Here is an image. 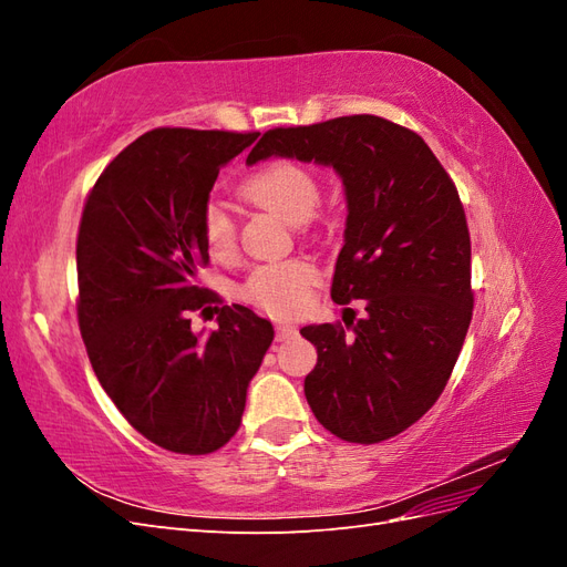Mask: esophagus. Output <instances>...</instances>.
<instances>
[{
  "label": "esophagus",
  "mask_w": 567,
  "mask_h": 567,
  "mask_svg": "<svg viewBox=\"0 0 567 567\" xmlns=\"http://www.w3.org/2000/svg\"><path fill=\"white\" fill-rule=\"evenodd\" d=\"M296 336H298V329L293 323H277V340H288Z\"/></svg>",
  "instance_id": "1"
}]
</instances>
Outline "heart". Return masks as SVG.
I'll return each instance as SVG.
<instances>
[{
  "mask_svg": "<svg viewBox=\"0 0 567 567\" xmlns=\"http://www.w3.org/2000/svg\"><path fill=\"white\" fill-rule=\"evenodd\" d=\"M241 196L260 208L277 213L290 225H302L317 210L321 186L310 167L296 161H271L241 184ZM203 244L215 257L236 250V227L227 208L210 200L200 219ZM319 279L317 267L305 257L265 262L255 267L244 284V298L269 315H293L302 310L310 288Z\"/></svg>",
  "mask_w": 567,
  "mask_h": 567,
  "instance_id": "obj_1",
  "label": "heart"
}]
</instances>
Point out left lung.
I'll return each mask as SVG.
<instances>
[{"mask_svg":"<svg viewBox=\"0 0 567 567\" xmlns=\"http://www.w3.org/2000/svg\"><path fill=\"white\" fill-rule=\"evenodd\" d=\"M271 156L333 167L348 203L331 298L362 300L352 333L300 329L317 367L305 398L336 437L400 435L447 385L473 317L471 236L456 186L416 132L348 115L265 132L248 165Z\"/></svg>","mask_w":567,"mask_h":567,"instance_id":"left-lung-1","label":"left lung"}]
</instances>
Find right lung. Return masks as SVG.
<instances>
[{"mask_svg": "<svg viewBox=\"0 0 567 567\" xmlns=\"http://www.w3.org/2000/svg\"><path fill=\"white\" fill-rule=\"evenodd\" d=\"M257 132L161 127L101 173L78 234L80 333L101 388L163 450L210 454L241 425L250 379L274 340L271 321L225 305L219 329L188 315L213 300L200 219L219 169Z\"/></svg>", "mask_w": 567, "mask_h": 567, "instance_id": "obj_1", "label": "right lung"}]
</instances>
